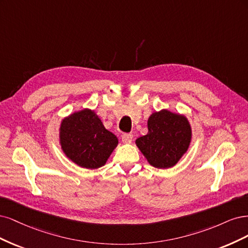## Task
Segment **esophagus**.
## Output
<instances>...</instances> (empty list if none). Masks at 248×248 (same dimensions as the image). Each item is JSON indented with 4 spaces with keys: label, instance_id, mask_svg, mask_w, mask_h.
<instances>
[{
    "label": "esophagus",
    "instance_id": "1",
    "mask_svg": "<svg viewBox=\"0 0 248 248\" xmlns=\"http://www.w3.org/2000/svg\"><path fill=\"white\" fill-rule=\"evenodd\" d=\"M122 140L124 143H125V144H130L133 140V136L131 134H124L122 136Z\"/></svg>",
    "mask_w": 248,
    "mask_h": 248
}]
</instances>
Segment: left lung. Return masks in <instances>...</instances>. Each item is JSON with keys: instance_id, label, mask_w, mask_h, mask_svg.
Instances as JSON below:
<instances>
[{"instance_id": "1", "label": "left lung", "mask_w": 248, "mask_h": 248, "mask_svg": "<svg viewBox=\"0 0 248 248\" xmlns=\"http://www.w3.org/2000/svg\"><path fill=\"white\" fill-rule=\"evenodd\" d=\"M147 129L146 135L136 140V145L157 169L174 167L189 148L193 134L185 114L168 109L155 111L148 117Z\"/></svg>"}]
</instances>
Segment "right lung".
Wrapping results in <instances>:
<instances>
[{
  "mask_svg": "<svg viewBox=\"0 0 248 248\" xmlns=\"http://www.w3.org/2000/svg\"><path fill=\"white\" fill-rule=\"evenodd\" d=\"M59 131L63 155L84 169H98L105 165L118 145L116 136L104 126L99 115L90 108L63 117Z\"/></svg>",
  "mask_w": 248,
  "mask_h": 248,
  "instance_id": "add662e5",
  "label": "right lung"
}]
</instances>
